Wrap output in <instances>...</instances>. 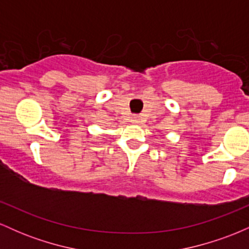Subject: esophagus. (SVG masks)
<instances>
[{
    "instance_id": "34e87169",
    "label": "esophagus",
    "mask_w": 249,
    "mask_h": 249,
    "mask_svg": "<svg viewBox=\"0 0 249 249\" xmlns=\"http://www.w3.org/2000/svg\"><path fill=\"white\" fill-rule=\"evenodd\" d=\"M139 122H141V118H139V116H132L131 117V123H133V124H139Z\"/></svg>"
}]
</instances>
